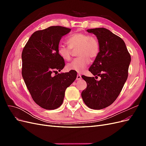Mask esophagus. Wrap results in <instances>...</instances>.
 <instances>
[{"instance_id":"esophagus-1","label":"esophagus","mask_w":146,"mask_h":146,"mask_svg":"<svg viewBox=\"0 0 146 146\" xmlns=\"http://www.w3.org/2000/svg\"><path fill=\"white\" fill-rule=\"evenodd\" d=\"M82 78V76H80V74H77V80H80V79Z\"/></svg>"}]
</instances>
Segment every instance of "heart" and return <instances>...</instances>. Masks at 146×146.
Segmentation results:
<instances>
[{"label":"heart","instance_id":"obj_1","mask_svg":"<svg viewBox=\"0 0 146 146\" xmlns=\"http://www.w3.org/2000/svg\"><path fill=\"white\" fill-rule=\"evenodd\" d=\"M68 46L60 44L57 48L58 55L66 61L71 58L73 50H76L79 57L73 60L67 64L69 70L78 73L84 71L91 60L98 55L100 46L95 36L83 33H74L68 38Z\"/></svg>","mask_w":146,"mask_h":146}]
</instances>
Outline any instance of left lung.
<instances>
[{
	"instance_id": "left-lung-1",
	"label": "left lung",
	"mask_w": 146,
	"mask_h": 146,
	"mask_svg": "<svg viewBox=\"0 0 146 146\" xmlns=\"http://www.w3.org/2000/svg\"><path fill=\"white\" fill-rule=\"evenodd\" d=\"M95 35L100 49L89 71L95 77L82 76L87 87L82 92L85 104L91 109L100 110L116 100L128 77L131 56L122 39L105 28L88 29ZM101 77L98 81L95 78Z\"/></svg>"
}]
</instances>
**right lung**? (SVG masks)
<instances>
[{
	"label": "right lung",
	"mask_w": 146,
	"mask_h": 146,
	"mask_svg": "<svg viewBox=\"0 0 146 146\" xmlns=\"http://www.w3.org/2000/svg\"><path fill=\"white\" fill-rule=\"evenodd\" d=\"M70 29L51 26L34 32L22 52V75L34 102L46 110L63 104L66 88L74 82L77 72L58 73L65 66L57 48ZM55 73V76L53 73Z\"/></svg>",
	"instance_id": "right-lung-1"
}]
</instances>
